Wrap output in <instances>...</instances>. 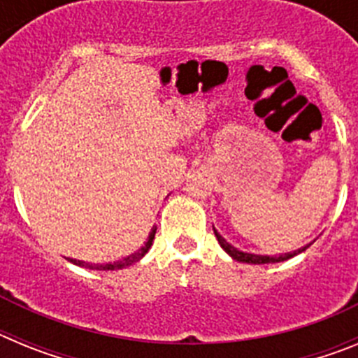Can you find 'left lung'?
<instances>
[{"label":"left lung","mask_w":358,"mask_h":358,"mask_svg":"<svg viewBox=\"0 0 358 358\" xmlns=\"http://www.w3.org/2000/svg\"><path fill=\"white\" fill-rule=\"evenodd\" d=\"M215 231V227H213ZM215 236H217L218 243H220V248L224 249V251L227 252V255L233 258V260L236 262H242V264H255V265H262V264H278V262H285L289 260V258H292V256L299 255V252L305 251L308 245H305V248L297 249V251L294 252H285V255H280V256H264V255H251V252H243V251H238L236 248H233L231 243L226 242V238H222V236L218 235L217 231H215Z\"/></svg>","instance_id":"left-lung-1"}]
</instances>
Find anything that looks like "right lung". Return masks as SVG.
I'll list each match as a JSON object with an SVG mask.
<instances>
[{"mask_svg":"<svg viewBox=\"0 0 358 358\" xmlns=\"http://www.w3.org/2000/svg\"><path fill=\"white\" fill-rule=\"evenodd\" d=\"M156 229H157L156 226L152 227L150 235H148V240H147V242H145V245L140 249V251H136L134 255H131V256H125L123 260L115 262V264H106V265H98V264L93 265V264H91L90 265V264H85V262H82V260H73V258H69V262H71V264H75V265H80V267H85V265H87V267H90V268H96V271H116V268L129 267V265L136 264V262H140L141 258H143V256L147 255V251H148V249H150L152 242H154V236H156Z\"/></svg>","mask_w":358,"mask_h":358,"instance_id":"add662e5","label":"right lung"}]
</instances>
